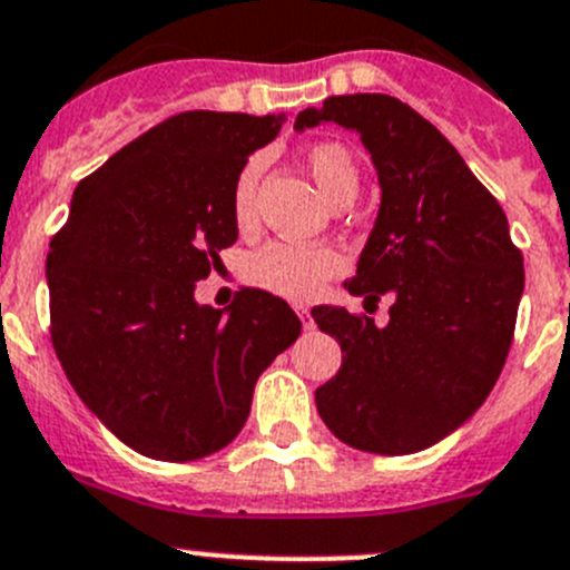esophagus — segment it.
<instances>
[{"label":"esophagus","instance_id":"1","mask_svg":"<svg viewBox=\"0 0 570 570\" xmlns=\"http://www.w3.org/2000/svg\"><path fill=\"white\" fill-rule=\"evenodd\" d=\"M294 311H296V316L302 318V324H305V330H313V318H311V311H307L305 305H296Z\"/></svg>","mask_w":570,"mask_h":570}]
</instances>
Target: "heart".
I'll use <instances>...</instances> for the list:
<instances>
[{
  "label": "heart",
  "mask_w": 570,
  "mask_h": 570,
  "mask_svg": "<svg viewBox=\"0 0 570 570\" xmlns=\"http://www.w3.org/2000/svg\"><path fill=\"white\" fill-rule=\"evenodd\" d=\"M307 170L330 204L355 200L357 165L350 150L338 142H316L305 154ZM263 176V159L252 156L240 167L232 187V218L240 229H248L257 204V184ZM344 268V259L330 246H296V243H268L243 263V279L248 285L291 302H307Z\"/></svg>",
  "instance_id": "obj_1"
}]
</instances>
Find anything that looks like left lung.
<instances>
[{
    "mask_svg": "<svg viewBox=\"0 0 570 570\" xmlns=\"http://www.w3.org/2000/svg\"><path fill=\"white\" fill-rule=\"evenodd\" d=\"M335 122L361 137L381 209L344 288L394 296L389 324L313 307L341 344V370L316 389L324 425L355 451L403 456L451 436L490 397L514 335L523 257L507 215L425 117L389 95L327 97L296 131Z\"/></svg>",
    "mask_w": 570,
    "mask_h": 570,
    "instance_id": "obj_1",
    "label": "left lung"
}]
</instances>
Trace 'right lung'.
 <instances>
[{"label":"right lung","mask_w":570,"mask_h":570,"mask_svg":"<svg viewBox=\"0 0 570 570\" xmlns=\"http://www.w3.org/2000/svg\"><path fill=\"white\" fill-rule=\"evenodd\" d=\"M285 114L184 111L75 187L50 243V333L86 409L159 462H195L246 425L252 394L302 333L288 302L243 288L226 311L195 282L237 240L232 187Z\"/></svg>","instance_id":"1"}]
</instances>
